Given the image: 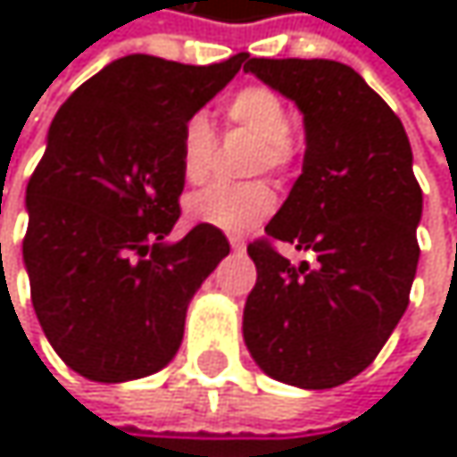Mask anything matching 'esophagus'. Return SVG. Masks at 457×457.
I'll return each instance as SVG.
<instances>
[{"instance_id":"obj_1","label":"esophagus","mask_w":457,"mask_h":457,"mask_svg":"<svg viewBox=\"0 0 457 457\" xmlns=\"http://www.w3.org/2000/svg\"><path fill=\"white\" fill-rule=\"evenodd\" d=\"M229 245H232V251H243V248H245V240L237 237V235H232V237H229Z\"/></svg>"}]
</instances>
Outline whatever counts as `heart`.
Segmentation results:
<instances>
[{"label": "heart", "instance_id": "b5f03b06", "mask_svg": "<svg viewBox=\"0 0 457 457\" xmlns=\"http://www.w3.org/2000/svg\"><path fill=\"white\" fill-rule=\"evenodd\" d=\"M222 113L229 127L245 129L253 135L259 147L253 158L256 171H275L286 174L296 161V137L288 129V105L286 100L264 87L251 84L237 89L228 103L222 105ZM217 150V135L212 121L204 113L190 116L182 124L179 132V169L187 182L206 179L212 161ZM275 209V193L267 182L253 179L243 185L228 182H212L185 198V217L193 225L225 229V232H245L264 222Z\"/></svg>", "mask_w": 457, "mask_h": 457}]
</instances>
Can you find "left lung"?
Segmentation results:
<instances>
[{
  "instance_id": "left-lung-1",
  "label": "left lung",
  "mask_w": 457,
  "mask_h": 457,
  "mask_svg": "<svg viewBox=\"0 0 457 457\" xmlns=\"http://www.w3.org/2000/svg\"><path fill=\"white\" fill-rule=\"evenodd\" d=\"M243 71L304 116V166L286 204L248 245L256 286L243 338L275 381L333 389L362 373L411 302L423 193L411 139L365 79L336 60L251 57ZM312 250L291 265L271 240Z\"/></svg>"
}]
</instances>
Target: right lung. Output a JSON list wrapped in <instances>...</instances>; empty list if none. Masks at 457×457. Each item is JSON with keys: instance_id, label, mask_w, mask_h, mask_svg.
<instances>
[{"instance_id": "obj_1", "label": "right lung", "mask_w": 457, "mask_h": 457, "mask_svg": "<svg viewBox=\"0 0 457 457\" xmlns=\"http://www.w3.org/2000/svg\"><path fill=\"white\" fill-rule=\"evenodd\" d=\"M127 54L84 81L49 124L29 187L23 262L46 341L89 381L158 373L182 344L187 304L229 253L222 229L182 240L179 132L245 62Z\"/></svg>"}]
</instances>
